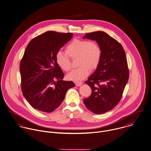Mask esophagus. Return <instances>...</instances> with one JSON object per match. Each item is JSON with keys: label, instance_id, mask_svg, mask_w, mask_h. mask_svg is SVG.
<instances>
[{"label": "esophagus", "instance_id": "esophagus-1", "mask_svg": "<svg viewBox=\"0 0 151 151\" xmlns=\"http://www.w3.org/2000/svg\"><path fill=\"white\" fill-rule=\"evenodd\" d=\"M75 83L76 86H80L83 84V83L82 82H75Z\"/></svg>", "mask_w": 151, "mask_h": 151}]
</instances>
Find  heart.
I'll return each mask as SVG.
<instances>
[{
  "label": "heart",
  "instance_id": "obj_1",
  "mask_svg": "<svg viewBox=\"0 0 151 151\" xmlns=\"http://www.w3.org/2000/svg\"><path fill=\"white\" fill-rule=\"evenodd\" d=\"M66 52L68 55L59 50L55 54L57 65L64 71L70 69L72 58H78L77 63L79 66L72 69L67 75L69 80L80 81L86 78L91 72V69L97 67L101 57V50L100 46L94 41L81 39H74L66 47Z\"/></svg>",
  "mask_w": 151,
  "mask_h": 151
}]
</instances>
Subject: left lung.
Instances as JSON below:
<instances>
[{
  "mask_svg": "<svg viewBox=\"0 0 151 151\" xmlns=\"http://www.w3.org/2000/svg\"><path fill=\"white\" fill-rule=\"evenodd\" d=\"M83 38L96 41L101 50L99 65L85 82L91 87V94L83 103L94 114H103L118 104L128 82L125 52L117 40L103 31L86 33Z\"/></svg>",
  "mask_w": 151,
  "mask_h": 151,
  "instance_id": "left-lung-1",
  "label": "left lung"
}]
</instances>
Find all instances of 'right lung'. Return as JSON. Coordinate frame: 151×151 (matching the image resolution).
Here are the masks:
<instances>
[{
  "label": "right lung",
  "instance_id": "right-lung-1",
  "mask_svg": "<svg viewBox=\"0 0 151 151\" xmlns=\"http://www.w3.org/2000/svg\"><path fill=\"white\" fill-rule=\"evenodd\" d=\"M73 34L47 31L31 40L20 62L23 94L38 111L51 113L64 100L72 81H63L64 74L55 60L58 51L70 40Z\"/></svg>",
  "mask_w": 151,
  "mask_h": 151
}]
</instances>
